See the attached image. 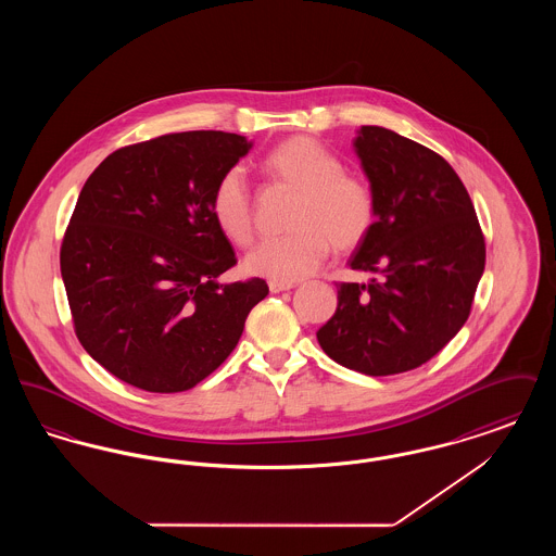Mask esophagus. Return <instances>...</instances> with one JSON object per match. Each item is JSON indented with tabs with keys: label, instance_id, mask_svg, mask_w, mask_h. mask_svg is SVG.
Masks as SVG:
<instances>
[{
	"label": "esophagus",
	"instance_id": "esophagus-1",
	"mask_svg": "<svg viewBox=\"0 0 556 556\" xmlns=\"http://www.w3.org/2000/svg\"><path fill=\"white\" fill-rule=\"evenodd\" d=\"M295 288L293 283H281V281H268V290L270 293H279V291H288Z\"/></svg>",
	"mask_w": 556,
	"mask_h": 556
}]
</instances>
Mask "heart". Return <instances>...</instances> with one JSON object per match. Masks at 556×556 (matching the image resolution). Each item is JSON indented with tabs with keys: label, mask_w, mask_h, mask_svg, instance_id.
I'll return each instance as SVG.
<instances>
[{
	"label": "heart",
	"mask_w": 556,
	"mask_h": 556,
	"mask_svg": "<svg viewBox=\"0 0 556 556\" xmlns=\"http://www.w3.org/2000/svg\"><path fill=\"white\" fill-rule=\"evenodd\" d=\"M263 168L277 186L295 191L283 238L265 239L245 256V270L293 283L329 256L358 248L375 225V195L365 179L345 173L342 159L315 137L295 135L273 148ZM211 212L223 236L239 248L254 241V200L241 166L227 168L212 189Z\"/></svg>",
	"instance_id": "b5f03b06"
}]
</instances>
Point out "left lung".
<instances>
[{
    "label": "left lung",
    "instance_id": "obj_1",
    "mask_svg": "<svg viewBox=\"0 0 556 556\" xmlns=\"http://www.w3.org/2000/svg\"><path fill=\"white\" fill-rule=\"evenodd\" d=\"M356 154L375 195V225L350 258L369 283H340L317 331L345 369L370 377L417 369L460 331L485 266L473 202L446 160L383 127H361Z\"/></svg>",
    "mask_w": 556,
    "mask_h": 556
}]
</instances>
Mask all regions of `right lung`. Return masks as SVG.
Segmentation results:
<instances>
[{"label": "right lung", "mask_w": 556, "mask_h": 556, "mask_svg": "<svg viewBox=\"0 0 556 556\" xmlns=\"http://www.w3.org/2000/svg\"><path fill=\"white\" fill-rule=\"evenodd\" d=\"M236 132H168L112 152L85 181L60 248L80 345L121 381L186 392L238 345L265 279L218 283L238 258L212 189L250 152Z\"/></svg>", "instance_id": "right-lung-1"}]
</instances>
